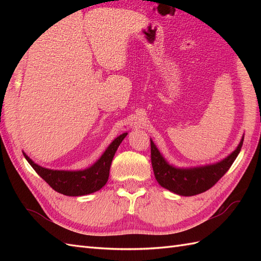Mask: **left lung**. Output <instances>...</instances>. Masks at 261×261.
I'll return each mask as SVG.
<instances>
[{
    "instance_id": "obj_1",
    "label": "left lung",
    "mask_w": 261,
    "mask_h": 261,
    "mask_svg": "<svg viewBox=\"0 0 261 261\" xmlns=\"http://www.w3.org/2000/svg\"><path fill=\"white\" fill-rule=\"evenodd\" d=\"M242 143L243 137L234 150L218 163L184 168L170 165L150 139L154 177L160 186L180 196L197 195L210 190L229 170L241 150Z\"/></svg>"
}]
</instances>
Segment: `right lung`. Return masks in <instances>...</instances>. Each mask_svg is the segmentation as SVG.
Wrapping results in <instances>:
<instances>
[{"label": "right lung", "mask_w": 261, "mask_h": 261, "mask_svg": "<svg viewBox=\"0 0 261 261\" xmlns=\"http://www.w3.org/2000/svg\"><path fill=\"white\" fill-rule=\"evenodd\" d=\"M127 132L120 135L110 143L107 150L90 167L81 170H58L39 166L23 152L27 162L41 178L48 182L53 190L67 196H83L97 192L107 184L112 159L120 143Z\"/></svg>", "instance_id": "obj_1"}]
</instances>
